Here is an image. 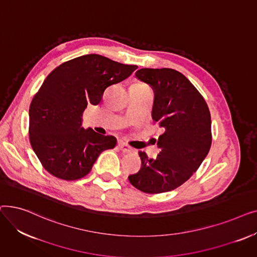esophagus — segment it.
<instances>
[{
    "instance_id": "1",
    "label": "esophagus",
    "mask_w": 257,
    "mask_h": 257,
    "mask_svg": "<svg viewBox=\"0 0 257 257\" xmlns=\"http://www.w3.org/2000/svg\"><path fill=\"white\" fill-rule=\"evenodd\" d=\"M117 146H118V148H119V150L123 151L124 153H129V152H132V151H133L132 148H131L129 145H127L126 143H124V142H118Z\"/></svg>"
}]
</instances>
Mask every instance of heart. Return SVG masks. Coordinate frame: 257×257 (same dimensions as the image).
<instances>
[{"mask_svg":"<svg viewBox=\"0 0 257 257\" xmlns=\"http://www.w3.org/2000/svg\"><path fill=\"white\" fill-rule=\"evenodd\" d=\"M137 85H139V86H147V85H145V84H137Z\"/></svg>","mask_w":257,"mask_h":257,"instance_id":"1","label":"heart"}]
</instances>
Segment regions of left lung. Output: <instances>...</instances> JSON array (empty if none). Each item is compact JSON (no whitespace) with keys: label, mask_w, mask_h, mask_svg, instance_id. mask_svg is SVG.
<instances>
[{"label":"left lung","mask_w":257,"mask_h":257,"mask_svg":"<svg viewBox=\"0 0 257 257\" xmlns=\"http://www.w3.org/2000/svg\"><path fill=\"white\" fill-rule=\"evenodd\" d=\"M136 76L154 90L152 117L165 132L155 159L140 151L141 170L128 177L147 194L170 192L183 184L199 169L211 146L208 106L184 75L173 69H141Z\"/></svg>","instance_id":"8db88e82"}]
</instances>
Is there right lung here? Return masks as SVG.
Listing matches in <instances>:
<instances>
[{
	"label": "right lung",
	"mask_w": 257,
	"mask_h": 257,
	"mask_svg": "<svg viewBox=\"0 0 257 257\" xmlns=\"http://www.w3.org/2000/svg\"><path fill=\"white\" fill-rule=\"evenodd\" d=\"M137 65L88 54L54 69L32 99L29 139L43 167L56 178L72 181L90 172L99 155L116 145L112 136L84 130L87 105H98L107 87L128 78Z\"/></svg>",
	"instance_id": "right-lung-1"
}]
</instances>
